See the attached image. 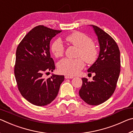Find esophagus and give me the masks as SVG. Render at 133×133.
I'll return each mask as SVG.
<instances>
[{
	"instance_id": "34e87169",
	"label": "esophagus",
	"mask_w": 133,
	"mask_h": 133,
	"mask_svg": "<svg viewBox=\"0 0 133 133\" xmlns=\"http://www.w3.org/2000/svg\"><path fill=\"white\" fill-rule=\"evenodd\" d=\"M65 78H73V76H65Z\"/></svg>"
}]
</instances>
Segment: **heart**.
I'll list each match as a JSON object with an SVG mask.
<instances>
[{
    "instance_id": "1",
    "label": "heart",
    "mask_w": 133,
    "mask_h": 133,
    "mask_svg": "<svg viewBox=\"0 0 133 133\" xmlns=\"http://www.w3.org/2000/svg\"><path fill=\"white\" fill-rule=\"evenodd\" d=\"M70 43L77 47L75 59L64 58L58 63L57 69L62 74L68 76H75L79 73L84 67L85 62L91 64L97 58L98 51L95 44L90 37L82 32H74L66 38ZM64 45L60 38L56 39L51 45V52L56 57L63 56L64 52Z\"/></svg>"
}]
</instances>
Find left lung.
I'll return each instance as SVG.
<instances>
[{
  "mask_svg": "<svg viewBox=\"0 0 133 133\" xmlns=\"http://www.w3.org/2000/svg\"><path fill=\"white\" fill-rule=\"evenodd\" d=\"M91 26L97 36L100 53L87 70L89 74H95L93 80L82 78L79 95L88 104L97 105L107 101L115 91L120 73V53L117 44L109 34L97 26Z\"/></svg>",
  "mask_w": 133,
  "mask_h": 133,
  "instance_id": "left-lung-1",
  "label": "left lung"
}]
</instances>
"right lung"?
Here are the masks:
<instances>
[{
  "instance_id": "right-lung-1",
  "label": "right lung",
  "mask_w": 133,
  "mask_h": 133,
  "mask_svg": "<svg viewBox=\"0 0 133 133\" xmlns=\"http://www.w3.org/2000/svg\"><path fill=\"white\" fill-rule=\"evenodd\" d=\"M61 31L37 26L24 37L16 49L14 70L18 89L26 100L37 106L53 102L64 80V76L56 75L44 78V73L55 69L50 42Z\"/></svg>"
}]
</instances>
